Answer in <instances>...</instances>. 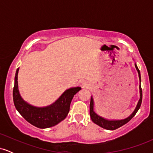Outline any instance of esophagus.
<instances>
[{"mask_svg": "<svg viewBox=\"0 0 153 153\" xmlns=\"http://www.w3.org/2000/svg\"><path fill=\"white\" fill-rule=\"evenodd\" d=\"M82 85H83L84 87H87V84H85V83H83V84H82Z\"/></svg>", "mask_w": 153, "mask_h": 153, "instance_id": "obj_1", "label": "esophagus"}]
</instances>
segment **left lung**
<instances>
[{"instance_id":"1","label":"left lung","mask_w":153,"mask_h":153,"mask_svg":"<svg viewBox=\"0 0 153 153\" xmlns=\"http://www.w3.org/2000/svg\"><path fill=\"white\" fill-rule=\"evenodd\" d=\"M135 68H136L137 71L138 72L139 75V78H140V82H141V75H140V70L138 69L136 63L134 64ZM140 100H139L137 105L136 108L133 113L128 117L127 118L121 119V120H111V119H106L103 118L102 117H100L99 115H98L97 114L95 113L94 106V99H93V97L91 96V102H90V116L91 120L94 122L95 124H96L97 125L100 126L101 127L103 128V129H108V130H114V129H117L119 128L122 126L124 125L125 124H127L128 122L131 120L133 117H134V115L136 114V113L137 112L139 108H140V106H141L142 103V100H143V91H142V88L141 85H140Z\"/></svg>"}]
</instances>
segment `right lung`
I'll return each instance as SVG.
<instances>
[{
	"instance_id": "obj_1",
	"label": "right lung",
	"mask_w": 153,
	"mask_h": 153,
	"mask_svg": "<svg viewBox=\"0 0 153 153\" xmlns=\"http://www.w3.org/2000/svg\"><path fill=\"white\" fill-rule=\"evenodd\" d=\"M16 70L13 90L15 107L21 115L31 124L40 129L55 126L66 118L73 96L81 89L80 87L71 88L65 91L55 102L45 107H36L24 101L19 91L18 73Z\"/></svg>"
}]
</instances>
